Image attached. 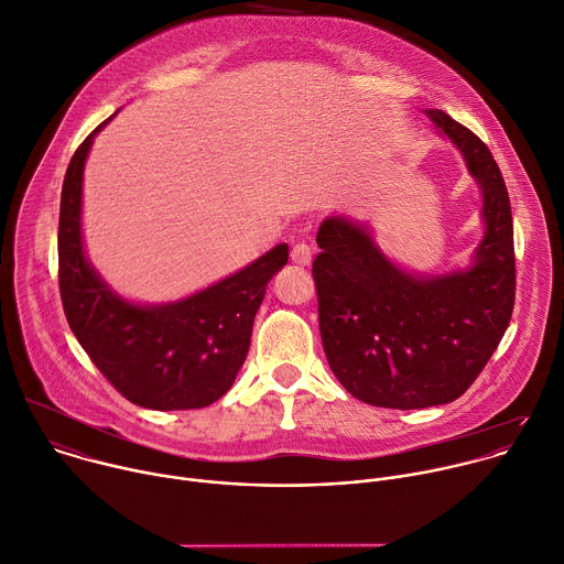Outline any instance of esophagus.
Segmentation results:
<instances>
[{
  "label": "esophagus",
  "mask_w": 564,
  "mask_h": 564,
  "mask_svg": "<svg viewBox=\"0 0 564 564\" xmlns=\"http://www.w3.org/2000/svg\"><path fill=\"white\" fill-rule=\"evenodd\" d=\"M290 257H292V261H294L296 265H310V263H312V248H310L307 243H296V246L292 248Z\"/></svg>",
  "instance_id": "obj_1"
}]
</instances>
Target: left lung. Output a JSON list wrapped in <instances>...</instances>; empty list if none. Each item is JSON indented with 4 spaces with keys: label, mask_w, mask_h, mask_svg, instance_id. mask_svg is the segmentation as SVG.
<instances>
[{
    "label": "left lung",
    "mask_w": 564,
    "mask_h": 564,
    "mask_svg": "<svg viewBox=\"0 0 564 564\" xmlns=\"http://www.w3.org/2000/svg\"><path fill=\"white\" fill-rule=\"evenodd\" d=\"M427 115L480 183L485 239L474 265L416 279L343 217L325 219L316 235L312 276L327 362L351 397L377 408L421 410L463 397L513 312V221L500 167L469 128L443 110Z\"/></svg>",
    "instance_id": "1"
}]
</instances>
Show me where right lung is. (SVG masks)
<instances>
[{"instance_id":"1","label":"right lung","mask_w":564,"mask_h":564,"mask_svg":"<svg viewBox=\"0 0 564 564\" xmlns=\"http://www.w3.org/2000/svg\"><path fill=\"white\" fill-rule=\"evenodd\" d=\"M110 119L82 141L64 176L57 239L64 314L90 360L130 403L161 412L208 408L237 379L268 281L288 263V246L170 305L141 307L112 294L82 248L84 163Z\"/></svg>"}]
</instances>
